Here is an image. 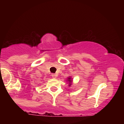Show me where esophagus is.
I'll list each match as a JSON object with an SVG mask.
<instances>
[{
  "instance_id": "34e87169",
  "label": "esophagus",
  "mask_w": 124,
  "mask_h": 124,
  "mask_svg": "<svg viewBox=\"0 0 124 124\" xmlns=\"http://www.w3.org/2000/svg\"><path fill=\"white\" fill-rule=\"evenodd\" d=\"M52 78H54V79H55V78L57 77V75H56V74L53 73V74H52Z\"/></svg>"
}]
</instances>
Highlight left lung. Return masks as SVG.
<instances>
[{"instance_id":"8db88e82","label":"left lung","mask_w":124,"mask_h":124,"mask_svg":"<svg viewBox=\"0 0 124 124\" xmlns=\"http://www.w3.org/2000/svg\"><path fill=\"white\" fill-rule=\"evenodd\" d=\"M68 82H69V86H71V83H72V79H71L70 77H69V78H68Z\"/></svg>"}]
</instances>
